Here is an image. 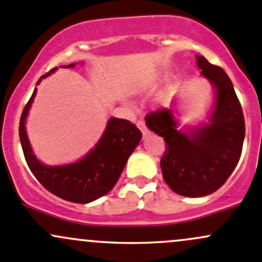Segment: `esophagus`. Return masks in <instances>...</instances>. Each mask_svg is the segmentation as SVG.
Masks as SVG:
<instances>
[{
    "instance_id": "1",
    "label": "esophagus",
    "mask_w": 262,
    "mask_h": 262,
    "mask_svg": "<svg viewBox=\"0 0 262 262\" xmlns=\"http://www.w3.org/2000/svg\"><path fill=\"white\" fill-rule=\"evenodd\" d=\"M137 125H138V128L140 129V130H142L143 137H147L148 134H149V129H148L147 126H145L144 120H143V119H139L138 122H137Z\"/></svg>"
}]
</instances>
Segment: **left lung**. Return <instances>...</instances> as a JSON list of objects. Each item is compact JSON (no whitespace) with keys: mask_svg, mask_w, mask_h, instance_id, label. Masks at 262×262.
<instances>
[{"mask_svg":"<svg viewBox=\"0 0 262 262\" xmlns=\"http://www.w3.org/2000/svg\"><path fill=\"white\" fill-rule=\"evenodd\" d=\"M197 65L216 88L211 123L187 134L177 130L172 109H157L145 117L148 128L166 142L161 159L164 181L186 197L216 192L237 166L245 138L244 113L228 75L203 56H197Z\"/></svg>","mask_w":262,"mask_h":262,"instance_id":"1","label":"left lung"}]
</instances>
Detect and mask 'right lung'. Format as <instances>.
I'll list each match as a JSON object with an SVG mask.
<instances>
[{
    "instance_id": "1",
    "label": "right lung",
    "mask_w": 262,
    "mask_h": 262,
    "mask_svg": "<svg viewBox=\"0 0 262 262\" xmlns=\"http://www.w3.org/2000/svg\"><path fill=\"white\" fill-rule=\"evenodd\" d=\"M74 65L70 64L66 68H73ZM56 69L54 68L41 76L37 84ZM35 94L36 88L22 110L18 126L22 150L32 174L49 192L69 202L89 203L112 191L129 156L142 139L139 129L129 120L112 118L96 147L81 161L61 167L43 166L32 153L25 130V119Z\"/></svg>"
}]
</instances>
